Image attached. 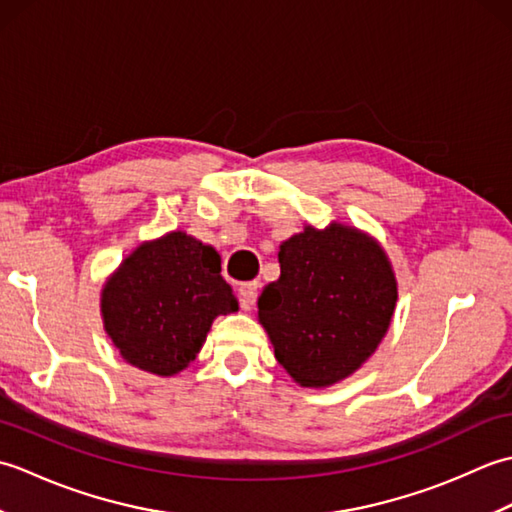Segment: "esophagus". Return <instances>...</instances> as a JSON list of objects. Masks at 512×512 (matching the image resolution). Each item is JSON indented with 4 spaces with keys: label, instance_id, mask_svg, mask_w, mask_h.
<instances>
[{
    "label": "esophagus",
    "instance_id": "34e87169",
    "mask_svg": "<svg viewBox=\"0 0 512 512\" xmlns=\"http://www.w3.org/2000/svg\"><path fill=\"white\" fill-rule=\"evenodd\" d=\"M257 290H259L257 281H246V284L239 286V303H242L244 310H250V308L255 306Z\"/></svg>",
    "mask_w": 512,
    "mask_h": 512
}]
</instances>
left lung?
<instances>
[{
    "label": "left lung",
    "mask_w": 512,
    "mask_h": 512,
    "mask_svg": "<svg viewBox=\"0 0 512 512\" xmlns=\"http://www.w3.org/2000/svg\"><path fill=\"white\" fill-rule=\"evenodd\" d=\"M281 275L257 299L275 358L301 387L341 383L383 341L398 281L385 248L356 226L330 222L279 244Z\"/></svg>",
    "instance_id": "obj_1"
}]
</instances>
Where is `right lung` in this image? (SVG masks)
<instances>
[{"mask_svg": "<svg viewBox=\"0 0 512 512\" xmlns=\"http://www.w3.org/2000/svg\"><path fill=\"white\" fill-rule=\"evenodd\" d=\"M211 244L171 231L136 246L101 290L103 330L129 365L176 376L202 350L213 321L237 312Z\"/></svg>", "mask_w": 512, "mask_h": 512, "instance_id": "obj_1", "label": "right lung"}]
</instances>
